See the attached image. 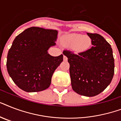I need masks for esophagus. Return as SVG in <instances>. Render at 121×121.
Listing matches in <instances>:
<instances>
[{"mask_svg": "<svg viewBox=\"0 0 121 121\" xmlns=\"http://www.w3.org/2000/svg\"><path fill=\"white\" fill-rule=\"evenodd\" d=\"M68 60V58L65 56V55H63V60L64 61H66Z\"/></svg>", "mask_w": 121, "mask_h": 121, "instance_id": "34e87169", "label": "esophagus"}]
</instances>
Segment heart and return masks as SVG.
<instances>
[{
    "instance_id": "b5f03b06",
    "label": "heart",
    "mask_w": 121,
    "mask_h": 121,
    "mask_svg": "<svg viewBox=\"0 0 121 121\" xmlns=\"http://www.w3.org/2000/svg\"><path fill=\"white\" fill-rule=\"evenodd\" d=\"M65 44L71 47L75 52H83L90 47L91 40L87 36H82L80 34L72 33L67 35L64 40Z\"/></svg>"
}]
</instances>
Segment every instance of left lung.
Instances as JSON below:
<instances>
[{"label":"left lung","instance_id":"8db88e82","mask_svg":"<svg viewBox=\"0 0 121 121\" xmlns=\"http://www.w3.org/2000/svg\"><path fill=\"white\" fill-rule=\"evenodd\" d=\"M92 46L75 54L65 50L70 63L73 90L81 95L94 97L103 92L111 83L114 74V59L111 46L101 35L86 33Z\"/></svg>","mask_w":121,"mask_h":121}]
</instances>
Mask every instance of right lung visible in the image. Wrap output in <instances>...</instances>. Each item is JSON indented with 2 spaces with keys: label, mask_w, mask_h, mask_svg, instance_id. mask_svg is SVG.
Returning a JSON list of instances; mask_svg holds the SVG:
<instances>
[{
  "label": "right lung",
  "mask_w": 121,
  "mask_h": 121,
  "mask_svg": "<svg viewBox=\"0 0 121 121\" xmlns=\"http://www.w3.org/2000/svg\"><path fill=\"white\" fill-rule=\"evenodd\" d=\"M58 31L31 27L14 39L7 57V69L17 86L27 92L47 89L63 55L52 56L48 50L56 44Z\"/></svg>",
  "instance_id": "1"
}]
</instances>
